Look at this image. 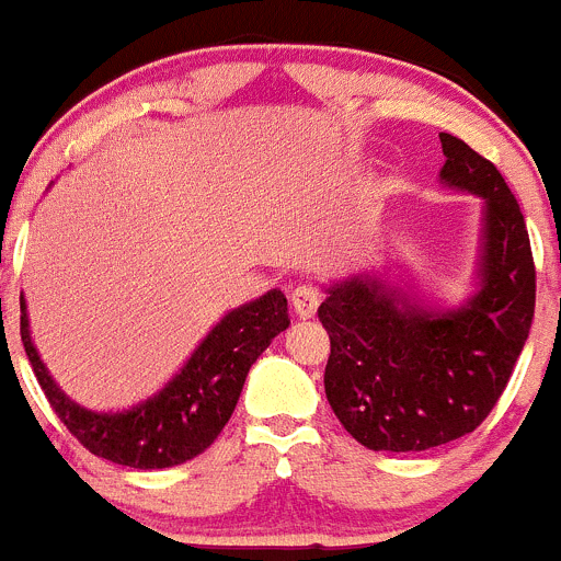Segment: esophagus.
Wrapping results in <instances>:
<instances>
[{"label": "esophagus", "mask_w": 561, "mask_h": 561, "mask_svg": "<svg viewBox=\"0 0 561 561\" xmlns=\"http://www.w3.org/2000/svg\"><path fill=\"white\" fill-rule=\"evenodd\" d=\"M290 305H293V312L307 321V318H312L318 312V305H321V293H318L312 285H301L290 293Z\"/></svg>", "instance_id": "1"}]
</instances>
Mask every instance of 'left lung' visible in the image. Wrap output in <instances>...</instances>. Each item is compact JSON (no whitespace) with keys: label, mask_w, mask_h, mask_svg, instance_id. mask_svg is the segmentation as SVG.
Listing matches in <instances>:
<instances>
[{"label":"left lung","mask_w":561,"mask_h":561,"mask_svg":"<svg viewBox=\"0 0 561 561\" xmlns=\"http://www.w3.org/2000/svg\"><path fill=\"white\" fill-rule=\"evenodd\" d=\"M439 182L484 198L479 290L428 310L376 274L334 282L318 307L329 332L323 387L345 432L370 451H426L473 432L515 370L537 274L520 204L493 162L439 133Z\"/></svg>","instance_id":"8db88e82"}]
</instances>
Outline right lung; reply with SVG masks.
Masks as SVG:
<instances>
[{
	"label": "right lung",
	"instance_id": "1",
	"mask_svg": "<svg viewBox=\"0 0 561 561\" xmlns=\"http://www.w3.org/2000/svg\"><path fill=\"white\" fill-rule=\"evenodd\" d=\"M287 327L285 293L268 290L227 312L180 374L151 399L122 412H93L68 399L49 376L30 337L27 305L21 296V343L51 410L88 451L138 470L174 468L213 446L232 417L249 368Z\"/></svg>",
	"mask_w": 561,
	"mask_h": 561
}]
</instances>
